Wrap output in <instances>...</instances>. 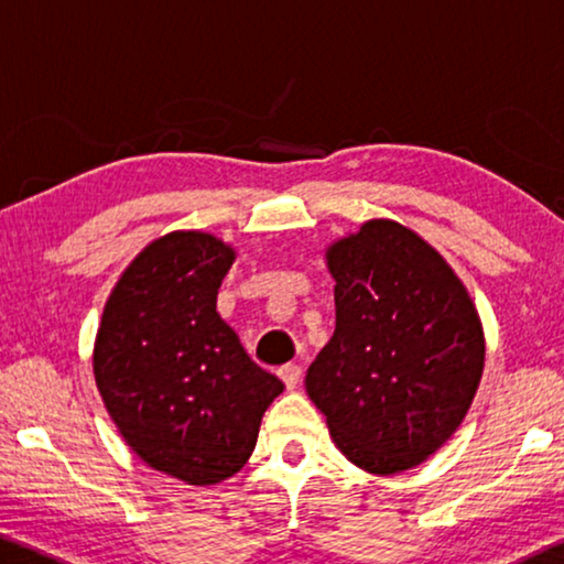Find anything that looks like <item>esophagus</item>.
Listing matches in <instances>:
<instances>
[{
  "label": "esophagus",
  "mask_w": 564,
  "mask_h": 564,
  "mask_svg": "<svg viewBox=\"0 0 564 564\" xmlns=\"http://www.w3.org/2000/svg\"><path fill=\"white\" fill-rule=\"evenodd\" d=\"M276 376H280V378H282V383L288 386L290 391H292V388L300 383V378H302V368H300V366H294V362H288V366H282L280 370H276Z\"/></svg>",
  "instance_id": "1"
}]
</instances>
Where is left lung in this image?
Returning <instances> with one entry per match:
<instances>
[{"instance_id": "left-lung-1", "label": "left lung", "mask_w": 564, "mask_h": 564, "mask_svg": "<svg viewBox=\"0 0 564 564\" xmlns=\"http://www.w3.org/2000/svg\"><path fill=\"white\" fill-rule=\"evenodd\" d=\"M335 333L305 388L335 444L370 474L421 464L458 429L484 370L474 302L419 234L372 219L327 249Z\"/></svg>"}]
</instances>
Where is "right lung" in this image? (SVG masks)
Masks as SVG:
<instances>
[{
    "mask_svg": "<svg viewBox=\"0 0 564 564\" xmlns=\"http://www.w3.org/2000/svg\"><path fill=\"white\" fill-rule=\"evenodd\" d=\"M234 249L173 231L112 290L95 340V383L126 444L153 469L216 484L252 456L284 383L259 368L216 312Z\"/></svg>",
    "mask_w": 564,
    "mask_h": 564,
    "instance_id": "1",
    "label": "right lung"
}]
</instances>
